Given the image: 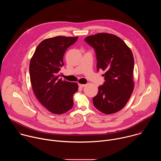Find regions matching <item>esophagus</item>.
<instances>
[{"instance_id": "34e87169", "label": "esophagus", "mask_w": 161, "mask_h": 161, "mask_svg": "<svg viewBox=\"0 0 161 161\" xmlns=\"http://www.w3.org/2000/svg\"><path fill=\"white\" fill-rule=\"evenodd\" d=\"M78 86H79L80 88H83L84 86H86V85H85V84H80V83H79V84H78Z\"/></svg>"}]
</instances>
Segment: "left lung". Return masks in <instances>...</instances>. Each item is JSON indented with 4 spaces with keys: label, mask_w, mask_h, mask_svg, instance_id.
Wrapping results in <instances>:
<instances>
[{
    "label": "left lung",
    "mask_w": 161,
    "mask_h": 161,
    "mask_svg": "<svg viewBox=\"0 0 161 161\" xmlns=\"http://www.w3.org/2000/svg\"><path fill=\"white\" fill-rule=\"evenodd\" d=\"M85 41L96 52L97 71H105V81L99 86L93 104L104 114L116 113L125 106L134 89L132 53L122 39L111 34L90 36Z\"/></svg>",
    "instance_id": "1"
}]
</instances>
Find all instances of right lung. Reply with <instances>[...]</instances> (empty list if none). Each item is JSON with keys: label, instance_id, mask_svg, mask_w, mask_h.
<instances>
[{"label": "right lung", "instance_id": "add662e5", "mask_svg": "<svg viewBox=\"0 0 161 161\" xmlns=\"http://www.w3.org/2000/svg\"><path fill=\"white\" fill-rule=\"evenodd\" d=\"M78 37L57 36L41 42L31 58L29 71L32 89L39 101L48 111L61 114L73 106V95L78 90L76 83L59 78L66 50Z\"/></svg>", "mask_w": 161, "mask_h": 161}]
</instances>
